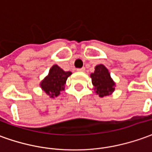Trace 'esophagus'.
<instances>
[{
	"instance_id": "obj_1",
	"label": "esophagus",
	"mask_w": 152,
	"mask_h": 152,
	"mask_svg": "<svg viewBox=\"0 0 152 152\" xmlns=\"http://www.w3.org/2000/svg\"><path fill=\"white\" fill-rule=\"evenodd\" d=\"M77 71H78V72H84L85 68L83 67V68H80V69H77Z\"/></svg>"
}]
</instances>
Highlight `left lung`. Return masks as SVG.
Masks as SVG:
<instances>
[{"instance_id": "left-lung-1", "label": "left lung", "mask_w": 152, "mask_h": 152, "mask_svg": "<svg viewBox=\"0 0 152 152\" xmlns=\"http://www.w3.org/2000/svg\"><path fill=\"white\" fill-rule=\"evenodd\" d=\"M91 78L94 89L99 96L103 97L110 95L115 90V83L110 78L108 69L103 64L96 66L94 73L91 74Z\"/></svg>"}]
</instances>
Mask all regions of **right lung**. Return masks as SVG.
<instances>
[{"label": "right lung", "instance_id": "right-lung-1", "mask_svg": "<svg viewBox=\"0 0 152 152\" xmlns=\"http://www.w3.org/2000/svg\"><path fill=\"white\" fill-rule=\"evenodd\" d=\"M71 74L69 71L65 72L55 64L49 71V74L41 83V88L50 97L57 96L60 95V91L64 90L65 82Z\"/></svg>", "mask_w": 152, "mask_h": 152}]
</instances>
